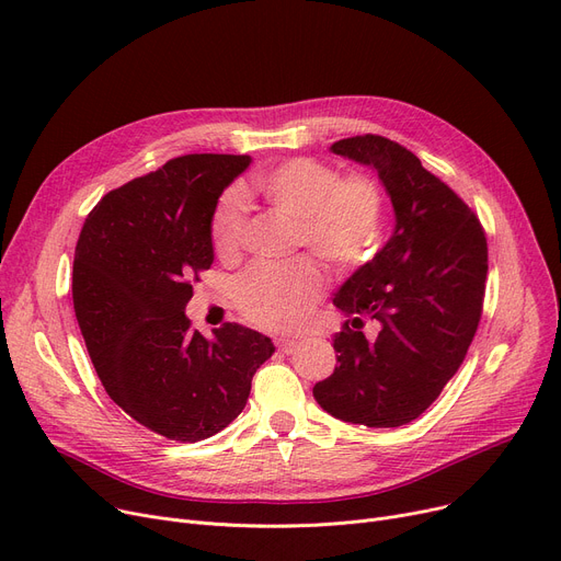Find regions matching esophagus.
Here are the masks:
<instances>
[{"label":"esophagus","mask_w":561,"mask_h":561,"mask_svg":"<svg viewBox=\"0 0 561 561\" xmlns=\"http://www.w3.org/2000/svg\"><path fill=\"white\" fill-rule=\"evenodd\" d=\"M277 347L284 352V355H290V352L298 347V341H293V339H277Z\"/></svg>","instance_id":"1"}]
</instances>
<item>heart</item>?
<instances>
[{"label": "heart", "mask_w": 561, "mask_h": 561, "mask_svg": "<svg viewBox=\"0 0 561 561\" xmlns=\"http://www.w3.org/2000/svg\"><path fill=\"white\" fill-rule=\"evenodd\" d=\"M256 193L275 211L296 220V243L309 248L334 271L366 261L379 239L385 195L375 180L352 174L339 180L334 168L313 159H290L254 180ZM248 199L229 188L211 218L214 248L231 259L243 243ZM322 293V275L311 259L250 268L236 284V305L256 328L284 332L298 328Z\"/></svg>", "instance_id": "heart-1"}]
</instances>
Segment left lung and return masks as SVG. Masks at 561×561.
I'll use <instances>...</instances> for the list:
<instances>
[{"mask_svg": "<svg viewBox=\"0 0 561 561\" xmlns=\"http://www.w3.org/2000/svg\"><path fill=\"white\" fill-rule=\"evenodd\" d=\"M332 152L377 172L396 229L334 293L347 318L332 339L339 366L313 398L339 421L400 427L425 414L466 359L482 316L486 239L476 214L402 145L366 134ZM364 317L378 322L377 337L356 330Z\"/></svg>", "mask_w": 561, "mask_h": 561, "instance_id": "left-lung-1", "label": "left lung"}]
</instances>
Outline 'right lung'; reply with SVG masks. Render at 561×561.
<instances>
[{
    "mask_svg": "<svg viewBox=\"0 0 561 561\" xmlns=\"http://www.w3.org/2000/svg\"><path fill=\"white\" fill-rule=\"evenodd\" d=\"M248 154H186L111 191L85 218L72 268L81 336L111 400L165 438L195 444L241 414L268 336L227 322L191 330L186 305L211 268V218Z\"/></svg>",
    "mask_w": 561,
    "mask_h": 561,
    "instance_id": "right-lung-1",
    "label": "right lung"
}]
</instances>
